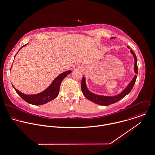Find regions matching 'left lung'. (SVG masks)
<instances>
[{"mask_svg":"<svg viewBox=\"0 0 155 155\" xmlns=\"http://www.w3.org/2000/svg\"><path fill=\"white\" fill-rule=\"evenodd\" d=\"M113 38H114V37L111 38V39H113ZM127 48H129V47H127ZM130 53L134 56V60H135L134 72L136 74H138V66H137V56L132 50H130ZM137 77V75H135L134 76V77L133 78V79L132 80V81L129 83V84L127 85V86L124 89V91L120 94H119L116 96H107L98 95V94H96L92 93L91 92H90L88 90V89L86 86V80H85L84 77H83L82 81H81V91H82V92L83 93V94L84 95V96L87 99L91 101L94 103L98 104V105H104V106L109 105H111V104H113L114 103L118 102L119 101H120V99L124 98L126 95H127L128 93H129L134 86V84L136 81Z\"/></svg>","mask_w":155,"mask_h":155,"instance_id":"left-lung-1","label":"left lung"}]
</instances>
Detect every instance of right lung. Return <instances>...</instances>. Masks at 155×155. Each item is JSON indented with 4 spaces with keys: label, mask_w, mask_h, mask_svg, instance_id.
<instances>
[{
    "label": "right lung",
    "mask_w": 155,
    "mask_h": 155,
    "mask_svg": "<svg viewBox=\"0 0 155 155\" xmlns=\"http://www.w3.org/2000/svg\"><path fill=\"white\" fill-rule=\"evenodd\" d=\"M27 44L22 46L20 48V50L23 47L26 46ZM18 52H17V53H18ZM71 72V71H65L62 74H61L59 76H58L54 80V81L52 82V83L50 85V86L47 89H46L45 91H44L43 92H42L41 93L35 94H24V93L20 92L17 89H15L14 87V86H12L14 88V89L15 90L17 94L24 101H25L28 103L31 104L32 105H43L44 104H46V103L52 101L53 99H55L58 96L59 90H60L61 84L62 83V80Z\"/></svg>",
    "instance_id": "add662e5"
}]
</instances>
